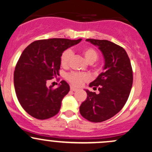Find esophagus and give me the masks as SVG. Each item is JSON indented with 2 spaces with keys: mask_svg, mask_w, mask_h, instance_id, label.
<instances>
[{
  "mask_svg": "<svg viewBox=\"0 0 152 152\" xmlns=\"http://www.w3.org/2000/svg\"><path fill=\"white\" fill-rule=\"evenodd\" d=\"M71 91H78V89H76V88H75L74 86H71Z\"/></svg>",
  "mask_w": 152,
  "mask_h": 152,
  "instance_id": "34e87169",
  "label": "esophagus"
}]
</instances>
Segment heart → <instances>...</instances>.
<instances>
[{"instance_id": "1", "label": "heart", "mask_w": 152, "mask_h": 152, "mask_svg": "<svg viewBox=\"0 0 152 152\" xmlns=\"http://www.w3.org/2000/svg\"><path fill=\"white\" fill-rule=\"evenodd\" d=\"M82 54L86 61L89 63H93L97 60L98 53L94 48L86 47L82 49ZM72 56L71 50L67 49L63 52L61 56V64L63 67L68 66ZM67 79L70 83L76 86H81L84 82L89 80V76L86 73H71L67 75Z\"/></svg>"}]
</instances>
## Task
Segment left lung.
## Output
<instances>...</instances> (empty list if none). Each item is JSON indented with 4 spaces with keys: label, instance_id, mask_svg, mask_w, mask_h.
Here are the masks:
<instances>
[{
    "label": "left lung",
    "instance_id": "obj_1",
    "mask_svg": "<svg viewBox=\"0 0 152 152\" xmlns=\"http://www.w3.org/2000/svg\"><path fill=\"white\" fill-rule=\"evenodd\" d=\"M96 46L104 59L103 72L89 84L99 94L85 89L86 100L79 107L88 121L99 123L115 115L125 105L133 84V71L127 53L122 47L108 40L86 39Z\"/></svg>",
    "mask_w": 152,
    "mask_h": 152
}]
</instances>
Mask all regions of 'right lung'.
<instances>
[{
  "label": "right lung",
  "instance_id": "add662e5",
  "mask_svg": "<svg viewBox=\"0 0 152 152\" xmlns=\"http://www.w3.org/2000/svg\"><path fill=\"white\" fill-rule=\"evenodd\" d=\"M81 41L41 39L31 42L21 53L15 68L14 88L20 104L30 115L45 120L58 114L70 86L64 80L56 89L48 87L47 82L59 75L63 52Z\"/></svg>",
  "mask_w": 152,
  "mask_h": 152
}]
</instances>
